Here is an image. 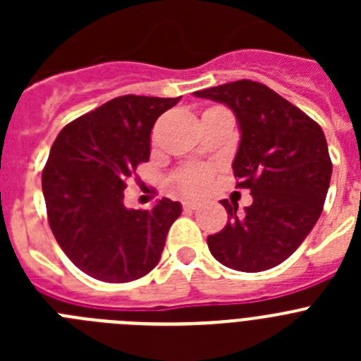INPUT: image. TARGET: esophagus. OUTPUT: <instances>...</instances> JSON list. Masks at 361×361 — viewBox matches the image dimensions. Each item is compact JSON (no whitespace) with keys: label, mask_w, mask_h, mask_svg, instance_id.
<instances>
[{"label":"esophagus","mask_w":361,"mask_h":361,"mask_svg":"<svg viewBox=\"0 0 361 361\" xmlns=\"http://www.w3.org/2000/svg\"><path fill=\"white\" fill-rule=\"evenodd\" d=\"M200 204L199 202H193V200H184L183 202V208L188 209V212H195V209H199Z\"/></svg>","instance_id":"esophagus-1"}]
</instances>
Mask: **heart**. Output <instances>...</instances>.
Returning a JSON list of instances; mask_svg holds the SVG:
<instances>
[{"instance_id": "b5f03b06", "label": "heart", "mask_w": 361, "mask_h": 361, "mask_svg": "<svg viewBox=\"0 0 361 361\" xmlns=\"http://www.w3.org/2000/svg\"><path fill=\"white\" fill-rule=\"evenodd\" d=\"M213 170L209 166H186L180 171H177L173 177V183L178 190L186 195H202L212 183Z\"/></svg>"}]
</instances>
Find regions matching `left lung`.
Here are the masks:
<instances>
[{
    "instance_id": "1",
    "label": "left lung",
    "mask_w": 361,
    "mask_h": 361,
    "mask_svg": "<svg viewBox=\"0 0 361 361\" xmlns=\"http://www.w3.org/2000/svg\"><path fill=\"white\" fill-rule=\"evenodd\" d=\"M235 114L240 145L233 161L237 188L253 204L228 212L224 229L208 237L213 257L226 267L258 273L282 264L305 240L324 209L333 162L320 124L266 85L250 79L195 92Z\"/></svg>"
}]
</instances>
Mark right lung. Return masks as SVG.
<instances>
[{
	"label": "right lung",
	"instance_id": "1",
	"mask_svg": "<svg viewBox=\"0 0 361 361\" xmlns=\"http://www.w3.org/2000/svg\"><path fill=\"white\" fill-rule=\"evenodd\" d=\"M180 97L123 95L68 123L44 164L43 195L57 244L82 273L110 283L148 275L183 208L124 206L126 180L149 161V133Z\"/></svg>",
	"mask_w": 361,
	"mask_h": 361
}]
</instances>
